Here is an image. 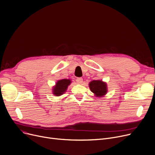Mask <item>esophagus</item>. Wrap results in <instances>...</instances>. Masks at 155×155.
I'll use <instances>...</instances> for the list:
<instances>
[{
    "label": "esophagus",
    "instance_id": "esophagus-1",
    "mask_svg": "<svg viewBox=\"0 0 155 155\" xmlns=\"http://www.w3.org/2000/svg\"><path fill=\"white\" fill-rule=\"evenodd\" d=\"M76 80H77V84H81L83 82V79L82 78H77Z\"/></svg>",
    "mask_w": 155,
    "mask_h": 155
}]
</instances>
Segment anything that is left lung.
<instances>
[{"mask_svg": "<svg viewBox=\"0 0 155 155\" xmlns=\"http://www.w3.org/2000/svg\"><path fill=\"white\" fill-rule=\"evenodd\" d=\"M88 85L91 92L97 97H104L107 92V85L106 82H103L101 80H92Z\"/></svg>", "mask_w": 155, "mask_h": 155, "instance_id": "1", "label": "left lung"}]
</instances>
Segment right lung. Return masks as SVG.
<instances>
[{
    "mask_svg": "<svg viewBox=\"0 0 155 155\" xmlns=\"http://www.w3.org/2000/svg\"><path fill=\"white\" fill-rule=\"evenodd\" d=\"M71 83L70 79H61L56 82L54 86H53L52 92L54 96H60L64 94L67 91L68 87Z\"/></svg>",
    "mask_w": 155,
    "mask_h": 155,
    "instance_id": "add662e5",
    "label": "right lung"
}]
</instances>
